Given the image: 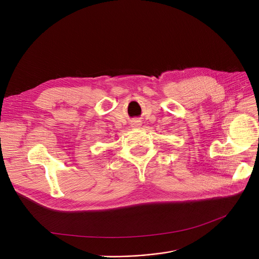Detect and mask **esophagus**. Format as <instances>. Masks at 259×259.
I'll return each mask as SVG.
<instances>
[{
  "label": "esophagus",
  "mask_w": 259,
  "mask_h": 259,
  "mask_svg": "<svg viewBox=\"0 0 259 259\" xmlns=\"http://www.w3.org/2000/svg\"><path fill=\"white\" fill-rule=\"evenodd\" d=\"M133 127H138L139 125H140V122H139V120H133Z\"/></svg>",
  "instance_id": "34e87169"
}]
</instances>
